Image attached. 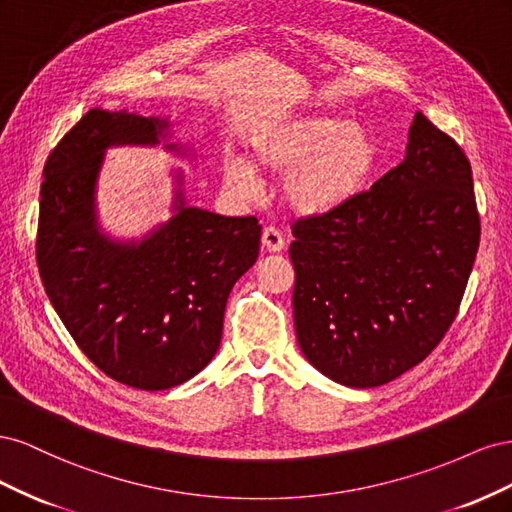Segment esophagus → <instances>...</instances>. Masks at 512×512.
Returning a JSON list of instances; mask_svg holds the SVG:
<instances>
[{"instance_id": "esophagus-1", "label": "esophagus", "mask_w": 512, "mask_h": 512, "mask_svg": "<svg viewBox=\"0 0 512 512\" xmlns=\"http://www.w3.org/2000/svg\"><path fill=\"white\" fill-rule=\"evenodd\" d=\"M262 245H265L267 252L277 254V252H284L286 250V239H284V235H282L280 230L269 226V228L262 230Z\"/></svg>"}]
</instances>
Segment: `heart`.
I'll return each instance as SVG.
<instances>
[{
    "mask_svg": "<svg viewBox=\"0 0 512 512\" xmlns=\"http://www.w3.org/2000/svg\"><path fill=\"white\" fill-rule=\"evenodd\" d=\"M378 143L369 128L339 115H305L269 126L252 138V164L230 158L224 164L226 188L250 200L258 194V175H286L284 196L290 209L320 218L346 207L374 173Z\"/></svg>",
    "mask_w": 512,
    "mask_h": 512,
    "instance_id": "heart-1",
    "label": "heart"
}]
</instances>
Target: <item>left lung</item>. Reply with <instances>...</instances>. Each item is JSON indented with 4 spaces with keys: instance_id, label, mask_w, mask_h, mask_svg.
Here are the masks:
<instances>
[{
    "instance_id": "left-lung-1",
    "label": "left lung",
    "mask_w": 512,
    "mask_h": 512,
    "mask_svg": "<svg viewBox=\"0 0 512 512\" xmlns=\"http://www.w3.org/2000/svg\"><path fill=\"white\" fill-rule=\"evenodd\" d=\"M292 235L301 352L333 382L374 389L421 363L457 316L480 239L470 162L414 113L404 162Z\"/></svg>"
}]
</instances>
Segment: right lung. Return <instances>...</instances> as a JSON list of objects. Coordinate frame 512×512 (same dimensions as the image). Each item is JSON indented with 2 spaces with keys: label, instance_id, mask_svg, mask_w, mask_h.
Instances as JSON below:
<instances>
[{
  "label": "right lung",
  "instance_id": "add662e5",
  "mask_svg": "<svg viewBox=\"0 0 512 512\" xmlns=\"http://www.w3.org/2000/svg\"><path fill=\"white\" fill-rule=\"evenodd\" d=\"M196 164L173 141L170 117L91 111L46 160L38 267L57 316L87 359L113 380L166 391L203 371L222 342L224 309L260 250L256 218L192 207L185 173L170 168V218L141 237L106 232L98 211L106 151L158 147Z\"/></svg>",
  "mask_w": 512,
  "mask_h": 512
}]
</instances>
